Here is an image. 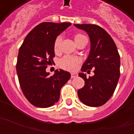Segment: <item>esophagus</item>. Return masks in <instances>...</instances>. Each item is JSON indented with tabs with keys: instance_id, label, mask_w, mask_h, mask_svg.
Masks as SVG:
<instances>
[{
	"instance_id": "34e87169",
	"label": "esophagus",
	"mask_w": 134,
	"mask_h": 134,
	"mask_svg": "<svg viewBox=\"0 0 134 134\" xmlns=\"http://www.w3.org/2000/svg\"><path fill=\"white\" fill-rule=\"evenodd\" d=\"M76 77H77V74L75 72H72L71 74V78H75Z\"/></svg>"
}]
</instances>
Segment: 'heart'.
Returning <instances> with one entry per match:
<instances>
[{
  "instance_id": "obj_1",
  "label": "heart",
  "mask_w": 134,
  "mask_h": 134,
  "mask_svg": "<svg viewBox=\"0 0 134 134\" xmlns=\"http://www.w3.org/2000/svg\"><path fill=\"white\" fill-rule=\"evenodd\" d=\"M87 38L84 35L81 34H76L74 35V40L75 41L76 44H77L79 42L82 41L83 39ZM62 43V37L57 36L56 38L54 43V50L55 52H58L60 50V46ZM80 63V59L76 57H72L70 56H65L60 60V66L65 70H74L77 67V65Z\"/></svg>"
}]
</instances>
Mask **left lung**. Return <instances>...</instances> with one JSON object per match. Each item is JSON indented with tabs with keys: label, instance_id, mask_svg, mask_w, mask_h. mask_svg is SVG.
<instances>
[{
	"label": "left lung",
	"instance_id": "1",
	"mask_svg": "<svg viewBox=\"0 0 134 134\" xmlns=\"http://www.w3.org/2000/svg\"><path fill=\"white\" fill-rule=\"evenodd\" d=\"M74 25L86 31L90 39V54L81 71L95 70L94 75L88 78L84 73H79L85 80V86L77 91L79 99L88 106H100L111 98L117 86L120 77V55L115 42L103 28L87 24Z\"/></svg>",
	"mask_w": 134,
	"mask_h": 134
}]
</instances>
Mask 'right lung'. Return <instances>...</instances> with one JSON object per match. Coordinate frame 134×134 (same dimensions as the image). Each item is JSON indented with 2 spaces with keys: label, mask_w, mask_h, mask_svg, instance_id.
I'll return each mask as SVG.
<instances>
[{
  "label": "right lung",
  "mask_w": 134,
  "mask_h": 134,
  "mask_svg": "<svg viewBox=\"0 0 134 134\" xmlns=\"http://www.w3.org/2000/svg\"><path fill=\"white\" fill-rule=\"evenodd\" d=\"M68 22H43L26 36L19 51L16 72L24 95L38 108L52 106L59 99L62 86L70 80V72L55 70L50 76L46 69L54 63V43L57 36L70 26Z\"/></svg>",
  "instance_id": "1"
}]
</instances>
